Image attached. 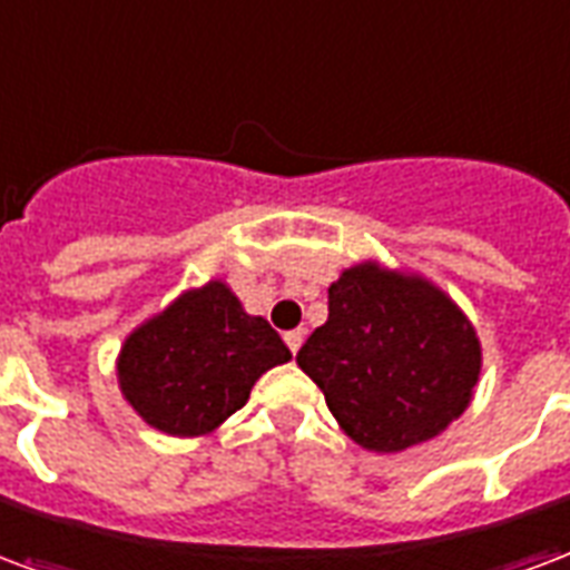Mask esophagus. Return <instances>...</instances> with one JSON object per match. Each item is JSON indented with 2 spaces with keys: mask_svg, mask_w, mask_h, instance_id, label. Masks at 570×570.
I'll return each instance as SVG.
<instances>
[{
  "mask_svg": "<svg viewBox=\"0 0 570 570\" xmlns=\"http://www.w3.org/2000/svg\"><path fill=\"white\" fill-rule=\"evenodd\" d=\"M286 347L293 350V353H298V347H302V341H305V328H289L284 335Z\"/></svg>",
  "mask_w": 570,
  "mask_h": 570,
  "instance_id": "34e87169",
  "label": "esophagus"
}]
</instances>
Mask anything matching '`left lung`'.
<instances>
[{
  "mask_svg": "<svg viewBox=\"0 0 570 570\" xmlns=\"http://www.w3.org/2000/svg\"><path fill=\"white\" fill-rule=\"evenodd\" d=\"M296 362L350 441L368 453H402L465 414L483 347L435 281L362 259L328 286V320Z\"/></svg>",
  "mask_w": 570,
  "mask_h": 570,
  "instance_id": "obj_1",
  "label": "left lung"
}]
</instances>
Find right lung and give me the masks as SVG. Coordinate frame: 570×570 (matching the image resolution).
Returning a JSON list of instances; mask_svg holds the SVG:
<instances>
[{
  "label": "right lung",
  "mask_w": 570,
  "mask_h": 570,
  "mask_svg": "<svg viewBox=\"0 0 570 570\" xmlns=\"http://www.w3.org/2000/svg\"><path fill=\"white\" fill-rule=\"evenodd\" d=\"M289 360L268 320L247 314L232 286L210 277L126 335L117 386L156 432L205 438L242 411L265 371Z\"/></svg>",
  "instance_id": "right-lung-1"
}]
</instances>
